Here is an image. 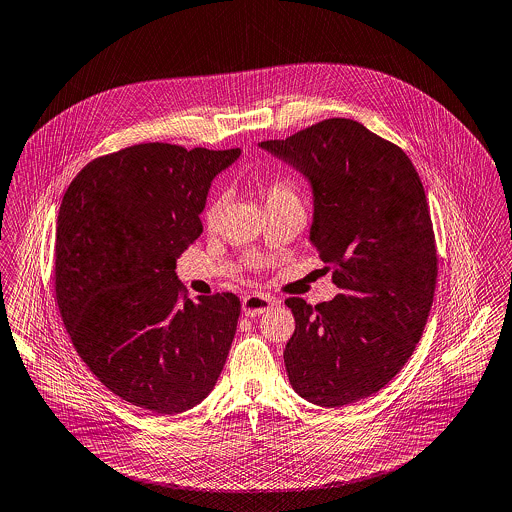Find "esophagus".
<instances>
[{
	"label": "esophagus",
	"mask_w": 512,
	"mask_h": 512,
	"mask_svg": "<svg viewBox=\"0 0 512 512\" xmlns=\"http://www.w3.org/2000/svg\"><path fill=\"white\" fill-rule=\"evenodd\" d=\"M278 301L272 299L270 295H264V293H250L242 299V313L246 317H260L264 315L266 311H270Z\"/></svg>",
	"instance_id": "esophagus-1"
}]
</instances>
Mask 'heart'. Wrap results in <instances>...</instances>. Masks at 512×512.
<instances>
[{
    "label": "heart",
    "mask_w": 512,
    "mask_h": 512,
    "mask_svg": "<svg viewBox=\"0 0 512 512\" xmlns=\"http://www.w3.org/2000/svg\"><path fill=\"white\" fill-rule=\"evenodd\" d=\"M295 197V191L293 186L283 180V178H276V180H270L266 187H264V199H266V205H274L279 201H285V199H293ZM221 211H223V199L217 197L209 203L207 207V213H205V219L209 225H215L221 217Z\"/></svg>",
    "instance_id": "obj_1"
}]
</instances>
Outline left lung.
<instances>
[{
	"instance_id": "obj_1",
	"label": "left lung",
	"mask_w": 512,
	"mask_h": 512,
	"mask_svg": "<svg viewBox=\"0 0 512 512\" xmlns=\"http://www.w3.org/2000/svg\"><path fill=\"white\" fill-rule=\"evenodd\" d=\"M258 146L311 187L309 242L338 295L295 317L283 362L297 395L338 409L383 389L419 344L436 287L428 201L409 156L352 119Z\"/></svg>"
}]
</instances>
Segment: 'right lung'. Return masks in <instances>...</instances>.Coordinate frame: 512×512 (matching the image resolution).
<instances>
[{
    "label": "right lung",
    "instance_id": "1",
    "mask_svg": "<svg viewBox=\"0 0 512 512\" xmlns=\"http://www.w3.org/2000/svg\"><path fill=\"white\" fill-rule=\"evenodd\" d=\"M238 156L240 148L135 144L90 162L58 211L64 326L93 375L152 415L199 405L233 344L238 297L187 299L176 262L203 231L213 180Z\"/></svg>",
    "mask_w": 512,
    "mask_h": 512
}]
</instances>
